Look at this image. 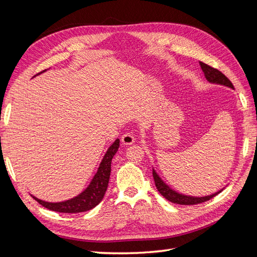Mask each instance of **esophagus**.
Here are the masks:
<instances>
[{
	"label": "esophagus",
	"mask_w": 257,
	"mask_h": 257,
	"mask_svg": "<svg viewBox=\"0 0 257 257\" xmlns=\"http://www.w3.org/2000/svg\"><path fill=\"white\" fill-rule=\"evenodd\" d=\"M121 142L123 145H132L135 142V137L132 133H125L121 137Z\"/></svg>",
	"instance_id": "obj_1"
}]
</instances>
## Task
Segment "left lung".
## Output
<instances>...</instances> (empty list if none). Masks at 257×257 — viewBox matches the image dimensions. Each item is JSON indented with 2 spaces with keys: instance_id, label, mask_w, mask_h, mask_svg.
I'll return each mask as SVG.
<instances>
[{
  "instance_id": "8db88e82",
  "label": "left lung",
  "mask_w": 257,
  "mask_h": 257,
  "mask_svg": "<svg viewBox=\"0 0 257 257\" xmlns=\"http://www.w3.org/2000/svg\"><path fill=\"white\" fill-rule=\"evenodd\" d=\"M199 65H200L201 69H203L206 79L209 82L225 85V87H228V88L234 89V85H232L230 80L224 74H222L219 71V69L209 66V65L203 63V62H199ZM152 175H153L155 186H157L158 191L167 200L172 201V203H174V204H179V205H196V204H200V203H205V201L211 199L212 197H214L215 195H217V194H220L223 191V189H222L220 191H217V192L211 194V195L200 196V197L184 195V194L178 193L177 191L173 190L172 188H169V186L164 181L162 180V179L160 178V176L157 174V172H155L153 168H152Z\"/></svg>"
}]
</instances>
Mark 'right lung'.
<instances>
[{
	"instance_id": "right-lung-1",
	"label": "right lung",
	"mask_w": 257,
	"mask_h": 257,
	"mask_svg": "<svg viewBox=\"0 0 257 257\" xmlns=\"http://www.w3.org/2000/svg\"><path fill=\"white\" fill-rule=\"evenodd\" d=\"M119 146L120 139L116 138L114 143L108 148V150L106 151L104 158L98 166L97 172L94 175V177H93L90 184L88 185V188L82 191L79 195L64 201H60V203H49V201L38 199L33 195L32 197L43 207L52 210V211L62 213H79L93 209L104 198L108 182H109V177L111 172V160L114 157L116 151H118Z\"/></svg>"
}]
</instances>
